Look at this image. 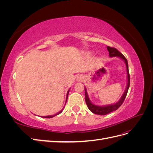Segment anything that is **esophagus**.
<instances>
[{
	"label": "esophagus",
	"instance_id": "34e87169",
	"mask_svg": "<svg viewBox=\"0 0 153 153\" xmlns=\"http://www.w3.org/2000/svg\"><path fill=\"white\" fill-rule=\"evenodd\" d=\"M83 79H84V76H83L81 75H78V76L76 77V80H77L78 81H81V80H82Z\"/></svg>",
	"mask_w": 153,
	"mask_h": 153
}]
</instances>
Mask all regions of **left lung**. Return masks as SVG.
<instances>
[{"mask_svg": "<svg viewBox=\"0 0 153 153\" xmlns=\"http://www.w3.org/2000/svg\"><path fill=\"white\" fill-rule=\"evenodd\" d=\"M107 48V50L109 52V56L110 57H117L120 59H121L123 61L125 62V64H126V71H127V85L126 87V90H125L124 92L123 93V96H121V99H120L117 103H113V104H110L108 105H105V106H99V105H96L92 103L89 97L88 96L86 88L85 87V103L87 104V106L88 108L89 109L91 112L92 113H94L95 114H98V115H105L108 114L110 112H113V111H115L117 110L120 106H121L123 104V101L125 100V98L127 95L129 87V82H130V78H129V70H128V61L127 59L125 58L124 55L120 52L119 51L115 48L112 47H106Z\"/></svg>", "mask_w": 153, "mask_h": 153, "instance_id": "8db88e82", "label": "left lung"}]
</instances>
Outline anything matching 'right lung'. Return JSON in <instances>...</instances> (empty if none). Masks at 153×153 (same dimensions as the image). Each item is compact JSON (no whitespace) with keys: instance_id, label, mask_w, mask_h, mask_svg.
Masks as SVG:
<instances>
[{"instance_id":"1","label":"right lung","mask_w":153,"mask_h":153,"mask_svg":"<svg viewBox=\"0 0 153 153\" xmlns=\"http://www.w3.org/2000/svg\"><path fill=\"white\" fill-rule=\"evenodd\" d=\"M69 90H70V89H69L68 91V92H67V95H66V101H67V100H68V94H69ZM66 103H65V105H66ZM64 108H63V109H64ZM63 109L62 110H61V111H60L59 112H58L57 114H55V115H47V116H41V117H43V118H52L53 117H54V116H56V115H59V114H61L62 112V110H63Z\"/></svg>"}]
</instances>
